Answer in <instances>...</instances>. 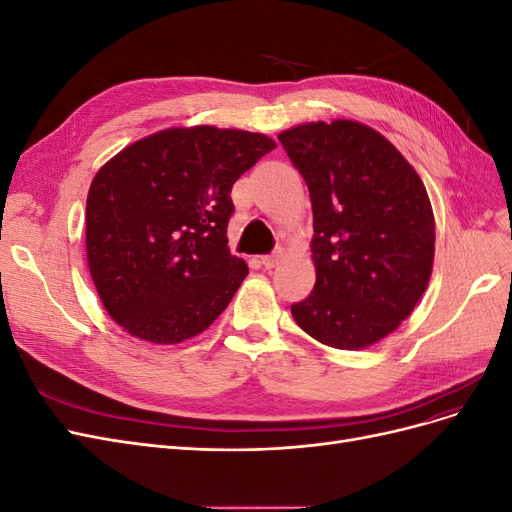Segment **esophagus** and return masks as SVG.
<instances>
[{
    "mask_svg": "<svg viewBox=\"0 0 512 512\" xmlns=\"http://www.w3.org/2000/svg\"><path fill=\"white\" fill-rule=\"evenodd\" d=\"M280 252H277V254H267V256H262L260 258V262H262V265H265L267 269H273L275 265H277V262H280Z\"/></svg>",
    "mask_w": 512,
    "mask_h": 512,
    "instance_id": "1",
    "label": "esophagus"
}]
</instances>
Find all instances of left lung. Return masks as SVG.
Segmentation results:
<instances>
[{
	"instance_id": "obj_1",
	"label": "left lung",
	"mask_w": 512,
	"mask_h": 512,
	"mask_svg": "<svg viewBox=\"0 0 512 512\" xmlns=\"http://www.w3.org/2000/svg\"><path fill=\"white\" fill-rule=\"evenodd\" d=\"M314 211L316 284L290 307L320 344L361 350L406 320L429 284L436 222L408 160L359 121L301 123L282 132Z\"/></svg>"
}]
</instances>
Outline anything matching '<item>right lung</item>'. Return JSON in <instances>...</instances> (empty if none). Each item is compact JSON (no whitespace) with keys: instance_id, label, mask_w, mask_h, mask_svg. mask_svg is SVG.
<instances>
[{"instance_id":"1","label":"right lung","mask_w":512,"mask_h":512,"mask_svg":"<svg viewBox=\"0 0 512 512\" xmlns=\"http://www.w3.org/2000/svg\"><path fill=\"white\" fill-rule=\"evenodd\" d=\"M271 149L275 141L256 132L170 128L98 170L87 194V265L119 327L179 344L224 312L247 275L228 250L230 190Z\"/></svg>"}]
</instances>
